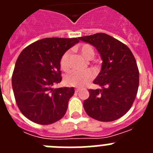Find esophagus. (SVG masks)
Segmentation results:
<instances>
[{
	"instance_id": "1",
	"label": "esophagus",
	"mask_w": 153,
	"mask_h": 153,
	"mask_svg": "<svg viewBox=\"0 0 153 153\" xmlns=\"http://www.w3.org/2000/svg\"><path fill=\"white\" fill-rule=\"evenodd\" d=\"M79 91V88H76L75 89V92L76 93H78V92Z\"/></svg>"
}]
</instances>
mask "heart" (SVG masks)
Returning a JSON list of instances; mask_svg holds the SVG:
<instances>
[{"mask_svg":"<svg viewBox=\"0 0 153 153\" xmlns=\"http://www.w3.org/2000/svg\"><path fill=\"white\" fill-rule=\"evenodd\" d=\"M80 54L86 59L90 60L94 56L93 48L89 44H82L77 48ZM70 51H66L61 56L60 61V68L63 71H67L70 68ZM94 76V74L91 70H86L84 71H72L66 75L64 82L66 84L75 87H83L88 84Z\"/></svg>","mask_w":153,"mask_h":153,"instance_id":"b5f03b06","label":"heart"}]
</instances>
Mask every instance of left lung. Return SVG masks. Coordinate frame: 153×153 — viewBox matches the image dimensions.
I'll list each match as a JSON object with an SVG mask.
<instances>
[{
	"instance_id": "left-lung-1",
	"label": "left lung",
	"mask_w": 153,
	"mask_h": 153,
	"mask_svg": "<svg viewBox=\"0 0 153 153\" xmlns=\"http://www.w3.org/2000/svg\"><path fill=\"white\" fill-rule=\"evenodd\" d=\"M96 47L102 60L100 72L93 83L101 89L89 90L83 102L92 118L111 122L129 111L137 94L140 76L136 59L123 43L104 33L79 37Z\"/></svg>"
}]
</instances>
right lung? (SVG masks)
<instances>
[{"mask_svg": "<svg viewBox=\"0 0 153 153\" xmlns=\"http://www.w3.org/2000/svg\"><path fill=\"white\" fill-rule=\"evenodd\" d=\"M79 41V38H44L30 44L19 55L12 87L19 109L32 122L49 125L67 112L74 88L53 86L62 80L61 56Z\"/></svg>", "mask_w": 153, "mask_h": 153, "instance_id": "1", "label": "right lung"}]
</instances>
